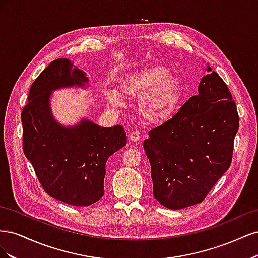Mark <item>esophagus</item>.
Here are the masks:
<instances>
[{"instance_id":"1","label":"esophagus","mask_w":258,"mask_h":258,"mask_svg":"<svg viewBox=\"0 0 258 258\" xmlns=\"http://www.w3.org/2000/svg\"><path fill=\"white\" fill-rule=\"evenodd\" d=\"M128 140L130 142H138L140 140V135L138 131H131L128 135Z\"/></svg>"}]
</instances>
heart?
I'll return each instance as SVG.
<instances>
[{
  "instance_id": "b5f03b06",
  "label": "heart",
  "mask_w": 258,
  "mask_h": 258,
  "mask_svg": "<svg viewBox=\"0 0 258 258\" xmlns=\"http://www.w3.org/2000/svg\"><path fill=\"white\" fill-rule=\"evenodd\" d=\"M124 95L139 99L140 112L151 121L167 119L175 108L181 92V82L165 67H153L132 74L120 82ZM107 100L119 105L114 91L108 92Z\"/></svg>"
}]
</instances>
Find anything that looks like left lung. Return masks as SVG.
Masks as SVG:
<instances>
[{"label": "left lung", "mask_w": 258, "mask_h": 258, "mask_svg": "<svg viewBox=\"0 0 258 258\" xmlns=\"http://www.w3.org/2000/svg\"><path fill=\"white\" fill-rule=\"evenodd\" d=\"M207 70L198 95L153 128L143 143L154 197L168 209L200 204L231 165L237 106L221 76Z\"/></svg>", "instance_id": "8db88e82"}]
</instances>
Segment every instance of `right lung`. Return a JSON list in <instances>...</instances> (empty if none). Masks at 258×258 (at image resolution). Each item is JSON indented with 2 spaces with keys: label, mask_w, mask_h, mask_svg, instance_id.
I'll list each match as a JSON object with an SVG mask.
<instances>
[{
  "label": "right lung",
  "mask_w": 258,
  "mask_h": 258,
  "mask_svg": "<svg viewBox=\"0 0 258 258\" xmlns=\"http://www.w3.org/2000/svg\"><path fill=\"white\" fill-rule=\"evenodd\" d=\"M88 83L69 59L53 60L31 86L21 113L22 148L43 189L64 204L87 207L104 195L105 165L127 144L123 128L100 127L82 119L63 127L52 117L51 91Z\"/></svg>",
  "instance_id": "right-lung-1"
}]
</instances>
